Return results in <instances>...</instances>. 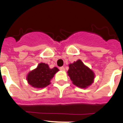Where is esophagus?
Masks as SVG:
<instances>
[{"label":"esophagus","instance_id":"1","mask_svg":"<svg viewBox=\"0 0 123 123\" xmlns=\"http://www.w3.org/2000/svg\"><path fill=\"white\" fill-rule=\"evenodd\" d=\"M60 70H61V71H64L65 70V68L64 67V66H62V67L59 68Z\"/></svg>","mask_w":123,"mask_h":123}]
</instances>
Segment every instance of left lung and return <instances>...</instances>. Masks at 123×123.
Returning a JSON list of instances; mask_svg holds the SVG:
<instances>
[{
	"instance_id": "1",
	"label": "left lung",
	"mask_w": 123,
	"mask_h": 123,
	"mask_svg": "<svg viewBox=\"0 0 123 123\" xmlns=\"http://www.w3.org/2000/svg\"><path fill=\"white\" fill-rule=\"evenodd\" d=\"M69 67L68 73L74 85L79 87L86 88L93 82V71L84 65L80 60L70 64Z\"/></svg>"
}]
</instances>
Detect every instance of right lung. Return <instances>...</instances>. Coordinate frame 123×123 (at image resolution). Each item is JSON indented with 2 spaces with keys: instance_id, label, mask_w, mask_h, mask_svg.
Wrapping results in <instances>:
<instances>
[{
  "instance_id": "obj_1",
  "label": "right lung",
  "mask_w": 123,
  "mask_h": 123,
  "mask_svg": "<svg viewBox=\"0 0 123 123\" xmlns=\"http://www.w3.org/2000/svg\"><path fill=\"white\" fill-rule=\"evenodd\" d=\"M59 71L57 68L50 69L48 64L40 63L36 69L29 72L27 75L28 83L33 87L43 88L50 84L54 75Z\"/></svg>"
}]
</instances>
